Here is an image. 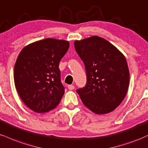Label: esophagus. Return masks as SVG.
<instances>
[{"mask_svg":"<svg viewBox=\"0 0 148 148\" xmlns=\"http://www.w3.org/2000/svg\"><path fill=\"white\" fill-rule=\"evenodd\" d=\"M68 88H69V90H73L75 88V86H74V85H72V84L69 85V86H68Z\"/></svg>","mask_w":148,"mask_h":148,"instance_id":"esophagus-1","label":"esophagus"}]
</instances>
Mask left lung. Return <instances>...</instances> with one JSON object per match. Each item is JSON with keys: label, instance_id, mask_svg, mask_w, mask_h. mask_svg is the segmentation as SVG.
Returning a JSON list of instances; mask_svg holds the SVG:
<instances>
[{"label": "left lung", "instance_id": "8db88e82", "mask_svg": "<svg viewBox=\"0 0 148 148\" xmlns=\"http://www.w3.org/2000/svg\"><path fill=\"white\" fill-rule=\"evenodd\" d=\"M74 46L86 69V84L77 90L83 104L97 114L112 112L128 90L130 72L125 57L98 36L77 40Z\"/></svg>", "mask_w": 148, "mask_h": 148}]
</instances>
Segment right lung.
Wrapping results in <instances>:
<instances>
[{"instance_id": "1", "label": "right lung", "mask_w": 148, "mask_h": 148, "mask_svg": "<svg viewBox=\"0 0 148 148\" xmlns=\"http://www.w3.org/2000/svg\"><path fill=\"white\" fill-rule=\"evenodd\" d=\"M69 41L47 38L23 48L16 61L14 79L23 103L36 113L52 110L64 93L59 64Z\"/></svg>"}]
</instances>
